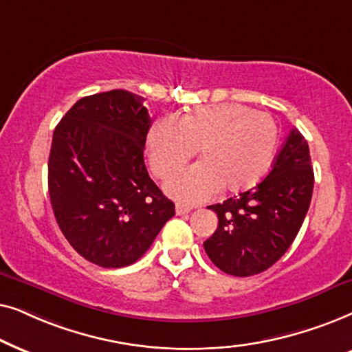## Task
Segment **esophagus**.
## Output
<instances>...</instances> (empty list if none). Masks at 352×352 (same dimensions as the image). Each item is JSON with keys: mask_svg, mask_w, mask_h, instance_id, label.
Masks as SVG:
<instances>
[{"mask_svg": "<svg viewBox=\"0 0 352 352\" xmlns=\"http://www.w3.org/2000/svg\"><path fill=\"white\" fill-rule=\"evenodd\" d=\"M191 209H193V208H191V206L180 204V203L175 206V212H177V215H185V214H188Z\"/></svg>", "mask_w": 352, "mask_h": 352, "instance_id": "1", "label": "esophagus"}]
</instances>
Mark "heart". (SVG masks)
I'll return each instance as SVG.
<instances>
[{
  "label": "heart",
  "instance_id": "b5f03b06",
  "mask_svg": "<svg viewBox=\"0 0 352 352\" xmlns=\"http://www.w3.org/2000/svg\"><path fill=\"white\" fill-rule=\"evenodd\" d=\"M278 127L269 114L245 104L201 106L179 119L161 117L149 127L146 154L157 177H167L199 148L201 161L166 182L167 193L198 203L222 188L236 195L259 184L278 146Z\"/></svg>",
  "mask_w": 352,
  "mask_h": 352
}]
</instances>
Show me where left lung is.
<instances>
[{
    "label": "left lung",
    "instance_id": "8db88e82",
    "mask_svg": "<svg viewBox=\"0 0 352 352\" xmlns=\"http://www.w3.org/2000/svg\"><path fill=\"white\" fill-rule=\"evenodd\" d=\"M312 190L309 144L293 129L264 180L208 208L219 217L217 230L204 241L209 259L235 277H251L269 269L296 238Z\"/></svg>",
    "mask_w": 352,
    "mask_h": 352
}]
</instances>
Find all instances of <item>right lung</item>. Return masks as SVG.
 I'll return each instance as SVG.
<instances>
[{"label":"right lung","instance_id":"right-lung-1","mask_svg":"<svg viewBox=\"0 0 352 352\" xmlns=\"http://www.w3.org/2000/svg\"><path fill=\"white\" fill-rule=\"evenodd\" d=\"M144 98L111 90L78 100L56 125L48 190L70 246L106 269L137 262L175 204L144 166L151 117Z\"/></svg>","mask_w":352,"mask_h":352}]
</instances>
